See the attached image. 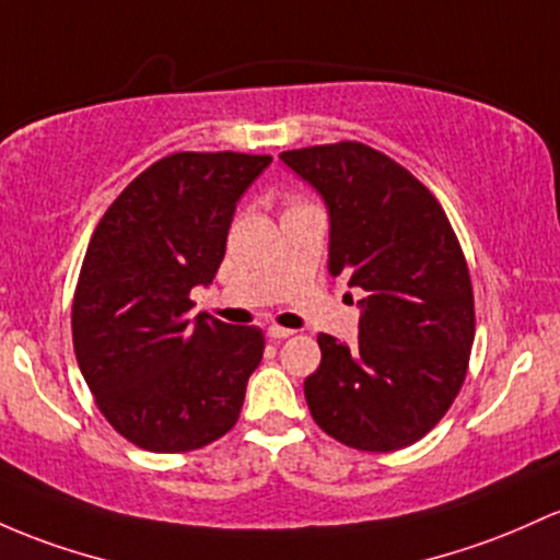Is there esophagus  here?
Masks as SVG:
<instances>
[{
    "label": "esophagus",
    "mask_w": 560,
    "mask_h": 560,
    "mask_svg": "<svg viewBox=\"0 0 560 560\" xmlns=\"http://www.w3.org/2000/svg\"><path fill=\"white\" fill-rule=\"evenodd\" d=\"M268 337L270 340H287V337H292V329H284V327H268Z\"/></svg>",
    "instance_id": "1"
}]
</instances>
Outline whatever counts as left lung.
<instances>
[{
    "label": "left lung",
    "mask_w": 560,
    "mask_h": 560,
    "mask_svg": "<svg viewBox=\"0 0 560 560\" xmlns=\"http://www.w3.org/2000/svg\"><path fill=\"white\" fill-rule=\"evenodd\" d=\"M281 162L327 205L329 273L366 292L359 346L318 335L322 364L305 380L313 420L353 450H404L468 374L476 311L463 247L435 196L370 145H311Z\"/></svg>",
    "instance_id": "left-lung-1"
}]
</instances>
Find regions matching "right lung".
Instances as JSON below:
<instances>
[{
  "label": "right lung",
  "mask_w": 560,
  "mask_h": 560,
  "mask_svg": "<svg viewBox=\"0 0 560 560\" xmlns=\"http://www.w3.org/2000/svg\"><path fill=\"white\" fill-rule=\"evenodd\" d=\"M270 156L180 151L153 162L97 223L73 292V353L97 409L135 446L201 450L236 425L266 337L199 313L236 201Z\"/></svg>",
  "instance_id": "add662e5"
}]
</instances>
